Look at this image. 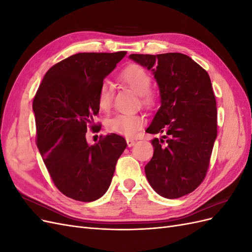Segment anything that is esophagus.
I'll use <instances>...</instances> for the list:
<instances>
[{
  "instance_id": "obj_1",
  "label": "esophagus",
  "mask_w": 252,
  "mask_h": 252,
  "mask_svg": "<svg viewBox=\"0 0 252 252\" xmlns=\"http://www.w3.org/2000/svg\"><path fill=\"white\" fill-rule=\"evenodd\" d=\"M126 143H127L128 147H131L135 144V141L133 139H126Z\"/></svg>"
}]
</instances>
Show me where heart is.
<instances>
[{
  "mask_svg": "<svg viewBox=\"0 0 252 252\" xmlns=\"http://www.w3.org/2000/svg\"><path fill=\"white\" fill-rule=\"evenodd\" d=\"M120 81L139 94L143 105L150 106L155 102V95L149 90L151 86L150 74L141 66L131 65L120 74ZM112 88L108 82H104L97 94L98 108L107 111L111 107ZM144 121L136 114H117L106 122V128L109 132L125 136H132L143 126Z\"/></svg>",
  "mask_w": 252,
  "mask_h": 252,
  "instance_id": "obj_1",
  "label": "heart"
}]
</instances>
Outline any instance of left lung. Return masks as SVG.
Instances as JSON below:
<instances>
[{"instance_id":"left-lung-1","label":"left lung","mask_w":252,"mask_h":252,"mask_svg":"<svg viewBox=\"0 0 252 252\" xmlns=\"http://www.w3.org/2000/svg\"><path fill=\"white\" fill-rule=\"evenodd\" d=\"M152 71L158 85L161 107L148 133H162L151 141L154 157L145 173L155 191L166 199L192 192L207 173L217 138V102L209 74L186 55H130Z\"/></svg>"}]
</instances>
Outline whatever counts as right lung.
Wrapping results in <instances>:
<instances>
[{
    "mask_svg": "<svg viewBox=\"0 0 252 252\" xmlns=\"http://www.w3.org/2000/svg\"><path fill=\"white\" fill-rule=\"evenodd\" d=\"M125 55L82 52L61 61L45 74L33 98L36 146L53 184L75 201L105 194L127 146L116 133L94 145L86 141L88 127H97L98 89Z\"/></svg>",
    "mask_w": 252,
    "mask_h": 252,
    "instance_id": "1",
    "label": "right lung"
}]
</instances>
